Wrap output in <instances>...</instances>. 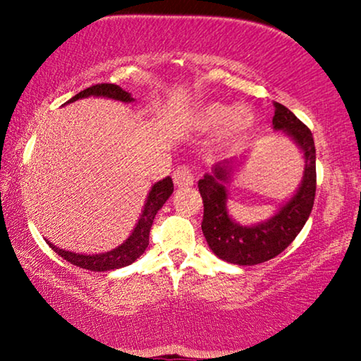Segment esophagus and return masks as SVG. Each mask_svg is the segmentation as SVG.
<instances>
[{
    "label": "esophagus",
    "mask_w": 361,
    "mask_h": 361,
    "mask_svg": "<svg viewBox=\"0 0 361 361\" xmlns=\"http://www.w3.org/2000/svg\"><path fill=\"white\" fill-rule=\"evenodd\" d=\"M172 179H174L176 187H189L193 184V172L189 166H179L172 172Z\"/></svg>",
    "instance_id": "esophagus-1"
}]
</instances>
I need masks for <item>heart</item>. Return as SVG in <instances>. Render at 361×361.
I'll use <instances>...</instances> for the list:
<instances>
[{
	"label": "heart",
	"instance_id": "b5f03b06",
	"mask_svg": "<svg viewBox=\"0 0 361 361\" xmlns=\"http://www.w3.org/2000/svg\"><path fill=\"white\" fill-rule=\"evenodd\" d=\"M193 122L200 130H218V143L223 148H234L244 143L257 122L249 106H231L226 102H208L195 112Z\"/></svg>",
	"mask_w": 361,
	"mask_h": 361
}]
</instances>
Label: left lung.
<instances>
[{
  "label": "left lung",
  "mask_w": 361,
  "mask_h": 361,
  "mask_svg": "<svg viewBox=\"0 0 361 361\" xmlns=\"http://www.w3.org/2000/svg\"><path fill=\"white\" fill-rule=\"evenodd\" d=\"M274 130H281L293 140L305 158L302 180L293 197L267 221L241 226L228 213L226 184L241 159L218 163L212 174L198 180L203 200L202 231L216 257L236 265L267 262L288 247L311 215L316 195V148L311 130L290 109L275 102Z\"/></svg>",
  "instance_id": "1"
}]
</instances>
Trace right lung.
I'll return each instance as SVG.
<instances>
[{
	"mask_svg": "<svg viewBox=\"0 0 361 361\" xmlns=\"http://www.w3.org/2000/svg\"><path fill=\"white\" fill-rule=\"evenodd\" d=\"M90 96L109 97V99H116V101H122V102L135 101L132 94L123 91L120 86L104 82V85L91 86L85 91L78 92L76 96L71 97L68 102H75L78 99L90 97ZM172 192H174V184H172L171 177H166V179L156 182V184L151 187L148 197H146L143 212L142 215H140L137 226H135L132 234H130L128 239L123 244H120L116 249L109 250V252L85 255V254L71 252V250H63L56 247V245H54L51 243H49V245L55 250L56 254L61 255V257L68 260V262L76 265V267L80 269L92 270V271H107V270H114L120 267H127V265L133 264L135 260L145 252L146 247H148L149 229H151V224H153V219L156 216V213L163 208L166 200L172 195Z\"/></svg>",
	"mask_w": 361,
	"mask_h": 361,
	"instance_id": "right-lung-1",
	"label": "right lung"
}]
</instances>
